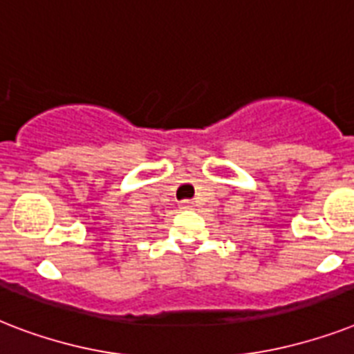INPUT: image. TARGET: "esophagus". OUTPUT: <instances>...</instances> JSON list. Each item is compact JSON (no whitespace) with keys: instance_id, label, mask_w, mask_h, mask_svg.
I'll use <instances>...</instances> for the list:
<instances>
[{"instance_id":"obj_1","label":"esophagus","mask_w":354,"mask_h":354,"mask_svg":"<svg viewBox=\"0 0 354 354\" xmlns=\"http://www.w3.org/2000/svg\"><path fill=\"white\" fill-rule=\"evenodd\" d=\"M182 209H194V202H193V200H183V202H182Z\"/></svg>"}]
</instances>
